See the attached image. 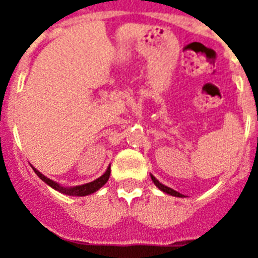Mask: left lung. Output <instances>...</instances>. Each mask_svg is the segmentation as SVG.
Here are the masks:
<instances>
[{
    "instance_id": "1",
    "label": "left lung",
    "mask_w": 258,
    "mask_h": 258,
    "mask_svg": "<svg viewBox=\"0 0 258 258\" xmlns=\"http://www.w3.org/2000/svg\"><path fill=\"white\" fill-rule=\"evenodd\" d=\"M151 178H152V181H154V184H155V185H157L158 188L161 189V191H163V192L170 194V195H173V197H178V198H181V197H183V195H181L180 192H177V191H174V189L169 188V187H166V185H163V184L159 183V181H158L157 178L154 177V176H151Z\"/></svg>"
}]
</instances>
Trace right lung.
<instances>
[{
  "label": "right lung",
  "mask_w": 258,
  "mask_h": 258,
  "mask_svg": "<svg viewBox=\"0 0 258 258\" xmlns=\"http://www.w3.org/2000/svg\"><path fill=\"white\" fill-rule=\"evenodd\" d=\"M34 172L37 173V176H38L42 181H45V183L48 184V185H50V187L56 189V191H60L61 194H66V195H73V197H85V195L96 192L97 189L101 188V187L107 183V180H108V177H110L111 168L107 169L106 173H104L101 177L96 178L95 181L84 184V185H77V187H73V188H64V187H61V185H59L57 183H54V181L49 180L48 177H45L44 174H41L37 169H34Z\"/></svg>",
  "instance_id": "add662e5"
}]
</instances>
